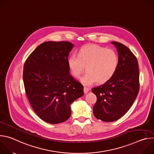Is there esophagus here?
Instances as JSON below:
<instances>
[{
	"label": "esophagus",
	"mask_w": 154,
	"mask_h": 154,
	"mask_svg": "<svg viewBox=\"0 0 154 154\" xmlns=\"http://www.w3.org/2000/svg\"><path fill=\"white\" fill-rule=\"evenodd\" d=\"M83 91H84V93H85V94H86L87 93H88L89 89L87 87H84V88H83Z\"/></svg>",
	"instance_id": "34e87169"
}]
</instances>
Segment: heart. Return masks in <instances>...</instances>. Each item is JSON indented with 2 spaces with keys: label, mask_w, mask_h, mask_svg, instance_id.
Listing matches in <instances>:
<instances>
[{
  "label": "heart",
  "mask_w": 154,
  "mask_h": 154,
  "mask_svg": "<svg viewBox=\"0 0 154 154\" xmlns=\"http://www.w3.org/2000/svg\"><path fill=\"white\" fill-rule=\"evenodd\" d=\"M119 63L115 51L96 45L83 46L78 55L72 54L68 60L70 71L76 78L80 77L85 68L86 72L81 81L86 85L95 82L102 84L110 80L118 69Z\"/></svg>",
  "instance_id": "b5f03b06"
}]
</instances>
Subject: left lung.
I'll return each instance as SVG.
<instances>
[{
  "label": "left lung",
  "mask_w": 154,
  "mask_h": 154,
  "mask_svg": "<svg viewBox=\"0 0 154 154\" xmlns=\"http://www.w3.org/2000/svg\"><path fill=\"white\" fill-rule=\"evenodd\" d=\"M112 43L119 55L118 69L110 80L91 90L97 97L94 115L105 122L115 121L123 116L133 105L140 90L137 57L123 44Z\"/></svg>",
  "instance_id": "8db88e82"
}]
</instances>
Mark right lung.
I'll return each instance as SVG.
<instances>
[{
	"mask_svg": "<svg viewBox=\"0 0 154 154\" xmlns=\"http://www.w3.org/2000/svg\"><path fill=\"white\" fill-rule=\"evenodd\" d=\"M73 47L68 41L43 42L24 63L28 100L36 115L50 124L68 120L70 104L83 95V85L69 74L68 57Z\"/></svg>",
	"mask_w": 154,
	"mask_h": 154,
	"instance_id": "obj_1",
	"label": "right lung"
}]
</instances>
